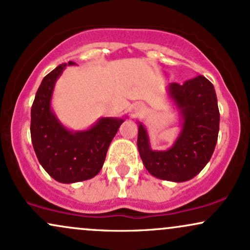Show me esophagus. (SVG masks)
I'll use <instances>...</instances> for the list:
<instances>
[{
  "label": "esophagus",
  "mask_w": 250,
  "mask_h": 250,
  "mask_svg": "<svg viewBox=\"0 0 250 250\" xmlns=\"http://www.w3.org/2000/svg\"><path fill=\"white\" fill-rule=\"evenodd\" d=\"M143 109H145V108H143L142 104H136V105H135V107H134V113H135V114L142 113Z\"/></svg>",
  "instance_id": "34e87169"
}]
</instances>
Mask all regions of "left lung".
Here are the masks:
<instances>
[{"label":"left lung","mask_w":250,"mask_h":250,"mask_svg":"<svg viewBox=\"0 0 250 250\" xmlns=\"http://www.w3.org/2000/svg\"><path fill=\"white\" fill-rule=\"evenodd\" d=\"M167 93L179 111V136L170 148L155 150L147 129L137 122V148L149 174L160 180L185 182L196 176L214 153L220 125L217 97L214 85L201 75L183 84L170 83Z\"/></svg>","instance_id":"1"}]
</instances>
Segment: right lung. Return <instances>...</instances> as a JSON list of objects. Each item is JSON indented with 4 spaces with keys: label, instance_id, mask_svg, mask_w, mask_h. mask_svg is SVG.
Returning <instances> with one entry per match:
<instances>
[{
    "label": "right lung",
    "instance_id": "right-lung-1",
    "mask_svg": "<svg viewBox=\"0 0 250 250\" xmlns=\"http://www.w3.org/2000/svg\"><path fill=\"white\" fill-rule=\"evenodd\" d=\"M60 64L50 71L36 91L31 107L30 134L40 165L61 183L93 179L104 163L107 150L125 117H100L90 128L70 130L62 125L51 108L56 81L68 65Z\"/></svg>",
    "mask_w": 250,
    "mask_h": 250
}]
</instances>
